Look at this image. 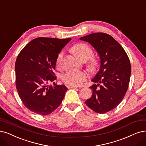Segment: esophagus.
Here are the masks:
<instances>
[{"instance_id":"obj_1","label":"esophagus","mask_w":146,"mask_h":146,"mask_svg":"<svg viewBox=\"0 0 146 146\" xmlns=\"http://www.w3.org/2000/svg\"><path fill=\"white\" fill-rule=\"evenodd\" d=\"M68 88H78L77 86H74V85H67V86Z\"/></svg>"}]
</instances>
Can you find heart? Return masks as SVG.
<instances>
[{
	"mask_svg": "<svg viewBox=\"0 0 146 146\" xmlns=\"http://www.w3.org/2000/svg\"><path fill=\"white\" fill-rule=\"evenodd\" d=\"M72 52L80 61H86L88 60L87 67L90 72H94L99 66V60L96 57L93 56V50L91 48L85 43H78L75 44L72 48ZM63 52H59L56 58V65L58 67H60L63 59ZM88 78L86 72H69L63 74L61 80L68 85L79 86L83 84Z\"/></svg>",
	"mask_w": 146,
	"mask_h": 146,
	"instance_id": "b5f03b06",
	"label": "heart"
}]
</instances>
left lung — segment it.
<instances>
[{"mask_svg":"<svg viewBox=\"0 0 146 146\" xmlns=\"http://www.w3.org/2000/svg\"><path fill=\"white\" fill-rule=\"evenodd\" d=\"M98 52L100 58L99 72L92 79L91 98L85 104L93 111L104 114L119 104L128 88L131 74L130 60L123 47L112 36L97 32L80 38Z\"/></svg>","mask_w":146,"mask_h":146,"instance_id":"obj_1","label":"left lung"}]
</instances>
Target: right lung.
Listing matches in <instances>:
<instances>
[{
  "label": "right lung",
  "instance_id": "1",
  "mask_svg": "<svg viewBox=\"0 0 146 146\" xmlns=\"http://www.w3.org/2000/svg\"><path fill=\"white\" fill-rule=\"evenodd\" d=\"M71 38L39 37L20 51L15 64V85L24 105L37 114L48 115L61 105L68 88L55 84L56 58ZM53 82V86L48 84Z\"/></svg>",
  "mask_w": 146,
  "mask_h": 146
}]
</instances>
